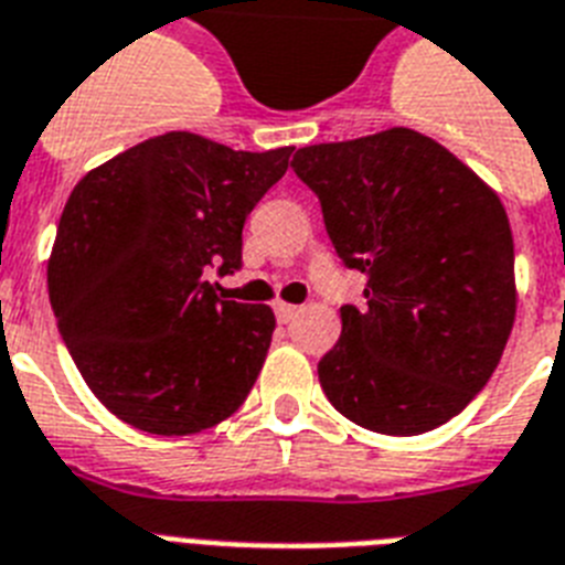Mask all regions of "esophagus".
<instances>
[{"instance_id": "1", "label": "esophagus", "mask_w": 565, "mask_h": 565, "mask_svg": "<svg viewBox=\"0 0 565 565\" xmlns=\"http://www.w3.org/2000/svg\"><path fill=\"white\" fill-rule=\"evenodd\" d=\"M275 316H278V322L287 324V322H292V319H296V316H298V307L296 305H287V301H278V305H275Z\"/></svg>"}]
</instances>
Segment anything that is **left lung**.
<instances>
[{"label":"left lung","instance_id":"left-lung-1","mask_svg":"<svg viewBox=\"0 0 565 565\" xmlns=\"http://www.w3.org/2000/svg\"><path fill=\"white\" fill-rule=\"evenodd\" d=\"M333 249L365 305L319 360L333 409L383 435L447 424L497 371L516 316L513 237L499 196L406 127L296 150Z\"/></svg>","mask_w":565,"mask_h":565}]
</instances>
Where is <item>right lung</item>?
<instances>
[{
	"instance_id": "add662e5",
	"label": "right lung",
	"mask_w": 565,
	"mask_h": 565,
	"mask_svg": "<svg viewBox=\"0 0 565 565\" xmlns=\"http://www.w3.org/2000/svg\"><path fill=\"white\" fill-rule=\"evenodd\" d=\"M290 153L164 132L75 185L49 260V298L86 386L124 424L203 433L252 392L275 316L226 301L209 273L241 269L243 223Z\"/></svg>"
}]
</instances>
